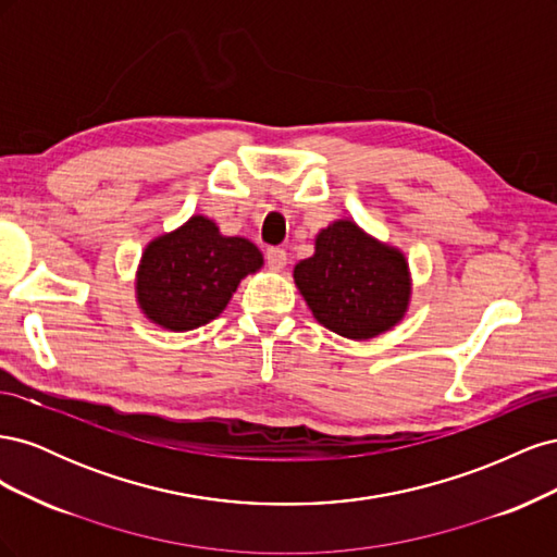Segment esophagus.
<instances>
[{
    "label": "esophagus",
    "instance_id": "1",
    "mask_svg": "<svg viewBox=\"0 0 557 557\" xmlns=\"http://www.w3.org/2000/svg\"><path fill=\"white\" fill-rule=\"evenodd\" d=\"M288 262V256H285L283 248H267V264L274 269V272H281V269Z\"/></svg>",
    "mask_w": 557,
    "mask_h": 557
}]
</instances>
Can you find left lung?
I'll list each match as a JSON object with an SVG mask.
<instances>
[{"instance_id":"left-lung-1","label":"left lung","mask_w":557,"mask_h":557,"mask_svg":"<svg viewBox=\"0 0 557 557\" xmlns=\"http://www.w3.org/2000/svg\"><path fill=\"white\" fill-rule=\"evenodd\" d=\"M293 278L318 323L352 342L393 330L411 305L407 256L348 218L315 234L313 256L295 264Z\"/></svg>"}]
</instances>
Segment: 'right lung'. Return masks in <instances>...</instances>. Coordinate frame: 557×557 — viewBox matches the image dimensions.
Wrapping results in <instances>:
<instances>
[{"instance_id": "obj_1", "label": "right lung", "mask_w": 557, "mask_h": 557, "mask_svg": "<svg viewBox=\"0 0 557 557\" xmlns=\"http://www.w3.org/2000/svg\"><path fill=\"white\" fill-rule=\"evenodd\" d=\"M262 264L256 244L225 237L211 218L195 213L146 244L134 278L137 307L162 330H197L221 315L239 283Z\"/></svg>"}]
</instances>
